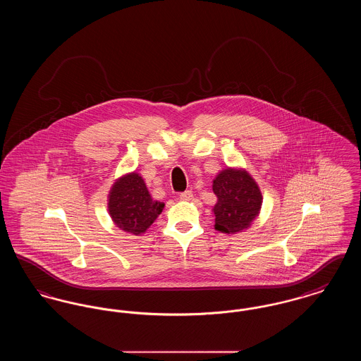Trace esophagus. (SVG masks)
<instances>
[{"label": "esophagus", "instance_id": "obj_1", "mask_svg": "<svg viewBox=\"0 0 361 361\" xmlns=\"http://www.w3.org/2000/svg\"><path fill=\"white\" fill-rule=\"evenodd\" d=\"M180 199H181V200H184V202H189V200H192V199H193V192H192V190H185V192H183V193L180 195Z\"/></svg>", "mask_w": 361, "mask_h": 361}]
</instances>
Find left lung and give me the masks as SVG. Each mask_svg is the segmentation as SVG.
<instances>
[{
	"label": "left lung",
	"instance_id": "8db88e82",
	"mask_svg": "<svg viewBox=\"0 0 361 361\" xmlns=\"http://www.w3.org/2000/svg\"><path fill=\"white\" fill-rule=\"evenodd\" d=\"M212 190L218 197L212 208L218 231L235 234L250 227L259 214L262 195L249 173L227 168L215 177Z\"/></svg>",
	"mask_w": 361,
	"mask_h": 361
}]
</instances>
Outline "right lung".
<instances>
[{
    "label": "right lung",
    "mask_w": 361,
    "mask_h": 361,
    "mask_svg": "<svg viewBox=\"0 0 361 361\" xmlns=\"http://www.w3.org/2000/svg\"><path fill=\"white\" fill-rule=\"evenodd\" d=\"M108 197V211L114 224L134 235L143 234L165 207L152 199L143 178L135 172L121 177Z\"/></svg>",
    "instance_id": "1"
}]
</instances>
